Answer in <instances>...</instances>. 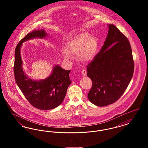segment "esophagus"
<instances>
[{"mask_svg":"<svg viewBox=\"0 0 148 148\" xmlns=\"http://www.w3.org/2000/svg\"><path fill=\"white\" fill-rule=\"evenodd\" d=\"M86 69H83L82 71V74H83V75H84V76H85L86 75Z\"/></svg>","mask_w":148,"mask_h":148,"instance_id":"esophagus-1","label":"esophagus"}]
</instances>
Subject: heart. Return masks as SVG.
<instances>
[{
  "label": "heart",
  "mask_w": 148,
  "mask_h": 148,
  "mask_svg": "<svg viewBox=\"0 0 148 148\" xmlns=\"http://www.w3.org/2000/svg\"><path fill=\"white\" fill-rule=\"evenodd\" d=\"M98 46V42L95 38H92L88 33H82L71 39L66 45V50L69 53H78L79 60L83 62H88L95 56ZM64 57L69 59L70 55L65 53Z\"/></svg>",
  "instance_id": "obj_1"
}]
</instances>
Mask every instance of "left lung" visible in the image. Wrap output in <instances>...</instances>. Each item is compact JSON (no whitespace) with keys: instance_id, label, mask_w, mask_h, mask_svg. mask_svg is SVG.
Segmentation results:
<instances>
[{"instance_id":"obj_1","label":"left lung","mask_w":148,"mask_h":148,"mask_svg":"<svg viewBox=\"0 0 148 148\" xmlns=\"http://www.w3.org/2000/svg\"><path fill=\"white\" fill-rule=\"evenodd\" d=\"M134 63L127 38L113 24L104 44L87 65L92 87L88 98L95 106H104L116 101L125 91L133 75Z\"/></svg>"}]
</instances>
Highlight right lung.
<instances>
[{
	"label": "right lung",
	"instance_id": "add662e5",
	"mask_svg": "<svg viewBox=\"0 0 148 148\" xmlns=\"http://www.w3.org/2000/svg\"><path fill=\"white\" fill-rule=\"evenodd\" d=\"M47 34L44 30H35L29 33L18 44L15 50L14 73L16 83L29 103L40 110H50L60 105L71 82V71H65L56 65L53 73L47 79L35 81L28 78L22 68L21 47L22 43L35 38H43Z\"/></svg>",
	"mask_w": 148,
	"mask_h": 148
}]
</instances>
